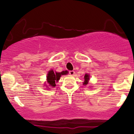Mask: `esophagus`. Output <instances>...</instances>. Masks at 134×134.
<instances>
[{"instance_id": "1", "label": "esophagus", "mask_w": 134, "mask_h": 134, "mask_svg": "<svg viewBox=\"0 0 134 134\" xmlns=\"http://www.w3.org/2000/svg\"><path fill=\"white\" fill-rule=\"evenodd\" d=\"M69 74L71 75V76H73V75L74 74L75 72L74 71H69Z\"/></svg>"}]
</instances>
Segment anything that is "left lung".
Wrapping results in <instances>:
<instances>
[{"label":"left lung","instance_id":"left-lung-1","mask_svg":"<svg viewBox=\"0 0 134 134\" xmlns=\"http://www.w3.org/2000/svg\"><path fill=\"white\" fill-rule=\"evenodd\" d=\"M84 79H85V81L83 82V85H86L88 83V80H89V75H88L86 74L84 76Z\"/></svg>","mask_w":134,"mask_h":134}]
</instances>
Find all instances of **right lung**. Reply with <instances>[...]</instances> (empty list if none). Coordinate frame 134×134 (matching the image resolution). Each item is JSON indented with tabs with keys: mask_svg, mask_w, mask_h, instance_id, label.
I'll list each match as a JSON object with an SVG mask.
<instances>
[{
	"mask_svg": "<svg viewBox=\"0 0 134 134\" xmlns=\"http://www.w3.org/2000/svg\"><path fill=\"white\" fill-rule=\"evenodd\" d=\"M68 72L67 71H62L61 72H54L53 70L49 71L47 76V81L48 82L49 86L52 87H55V83L58 81L62 75L66 74Z\"/></svg>",
	"mask_w": 134,
	"mask_h": 134,
	"instance_id": "1",
	"label": "right lung"
}]
</instances>
